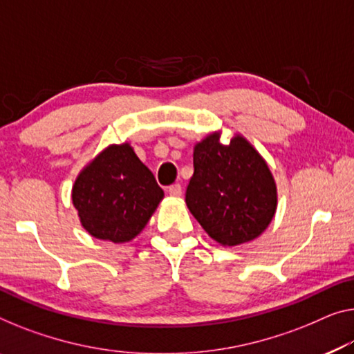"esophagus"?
Listing matches in <instances>:
<instances>
[{"label": "esophagus", "mask_w": 354, "mask_h": 354, "mask_svg": "<svg viewBox=\"0 0 354 354\" xmlns=\"http://www.w3.org/2000/svg\"><path fill=\"white\" fill-rule=\"evenodd\" d=\"M168 194L171 195V197H181V194H183V187H181V184H171L170 187H168V191H167Z\"/></svg>", "instance_id": "1"}]
</instances>
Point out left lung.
Wrapping results in <instances>:
<instances>
[{
    "label": "left lung",
    "instance_id": "obj_1",
    "mask_svg": "<svg viewBox=\"0 0 354 354\" xmlns=\"http://www.w3.org/2000/svg\"><path fill=\"white\" fill-rule=\"evenodd\" d=\"M186 203L203 230L223 246L254 240L277 211V184L267 162L245 136L221 143L213 131L194 146Z\"/></svg>",
    "mask_w": 354,
    "mask_h": 354
}]
</instances>
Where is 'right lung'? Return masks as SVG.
Wrapping results in <instances>:
<instances>
[{"label":"right lung","instance_id":"right-lung-1","mask_svg":"<svg viewBox=\"0 0 354 354\" xmlns=\"http://www.w3.org/2000/svg\"><path fill=\"white\" fill-rule=\"evenodd\" d=\"M71 198L88 234L125 243L146 227L163 191L130 143H122L109 145L82 168Z\"/></svg>","mask_w":354,"mask_h":354}]
</instances>
